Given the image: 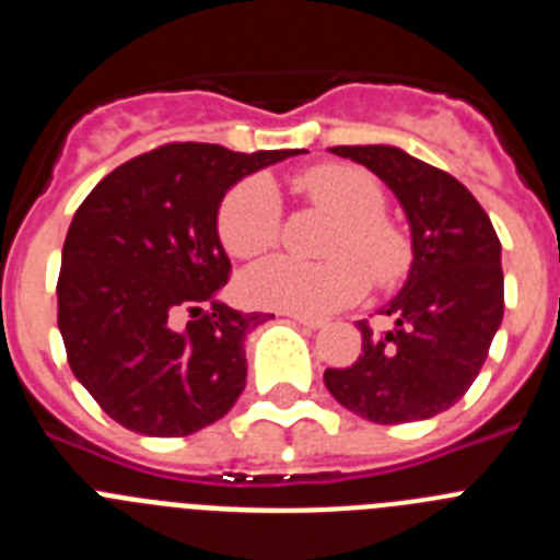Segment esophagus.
Returning <instances> with one entry per match:
<instances>
[{
  "label": "esophagus",
  "instance_id": "1",
  "mask_svg": "<svg viewBox=\"0 0 560 560\" xmlns=\"http://www.w3.org/2000/svg\"><path fill=\"white\" fill-rule=\"evenodd\" d=\"M291 319H294L296 325H303V328H311V330H316V328H323V319H316V316H305V314H289Z\"/></svg>",
  "mask_w": 560,
  "mask_h": 560
}]
</instances>
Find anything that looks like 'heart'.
Returning a JSON list of instances; mask_svg holds the SVG:
<instances>
[{"instance_id":"b5f03b06","label":"heart","mask_w":560,"mask_h":560,"mask_svg":"<svg viewBox=\"0 0 560 560\" xmlns=\"http://www.w3.org/2000/svg\"><path fill=\"white\" fill-rule=\"evenodd\" d=\"M294 187L339 219L328 264L271 257L241 280V294L257 308L325 316L355 303L370 285H393L407 275L409 237L384 219L387 192L373 173L353 165H319L300 173ZM219 235L235 257H260L280 237V196L264 176L237 182L221 201Z\"/></svg>"}]
</instances>
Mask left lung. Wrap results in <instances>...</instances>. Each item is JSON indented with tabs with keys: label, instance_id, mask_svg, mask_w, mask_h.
Listing matches in <instances>:
<instances>
[{
	"label": "left lung",
	"instance_id": "left-lung-1",
	"mask_svg": "<svg viewBox=\"0 0 560 560\" xmlns=\"http://www.w3.org/2000/svg\"><path fill=\"white\" fill-rule=\"evenodd\" d=\"M330 153L364 165L395 192L412 230V266L404 289L381 308L395 328L373 334L361 319L359 359L325 370V387L373 423L434 418L468 393L502 325L497 230L452 173L400 148L336 145Z\"/></svg>",
	"mask_w": 560,
	"mask_h": 560
}]
</instances>
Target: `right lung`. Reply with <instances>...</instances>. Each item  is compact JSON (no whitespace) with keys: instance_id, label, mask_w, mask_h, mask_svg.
Segmentation results:
<instances>
[{"instance_id":"add662e5","label":"right lung","mask_w":560,"mask_h":560,"mask_svg":"<svg viewBox=\"0 0 560 560\" xmlns=\"http://www.w3.org/2000/svg\"><path fill=\"white\" fill-rule=\"evenodd\" d=\"M289 151L171 142L114 167L69 224L58 330L69 368L103 412L148 438H185L235 407L249 330L269 314L230 308L219 207L232 185ZM190 313L185 329L175 325Z\"/></svg>"}]
</instances>
